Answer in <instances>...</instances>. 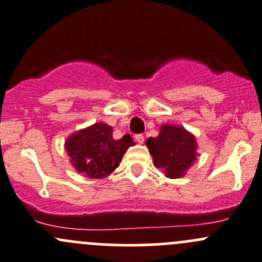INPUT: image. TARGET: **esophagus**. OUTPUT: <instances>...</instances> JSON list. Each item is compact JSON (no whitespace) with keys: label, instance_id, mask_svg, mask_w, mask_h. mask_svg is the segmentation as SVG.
<instances>
[{"label":"esophagus","instance_id":"1","mask_svg":"<svg viewBox=\"0 0 262 262\" xmlns=\"http://www.w3.org/2000/svg\"><path fill=\"white\" fill-rule=\"evenodd\" d=\"M134 139H136L138 143L142 144L144 142V136H143V134H136V136H134Z\"/></svg>","mask_w":262,"mask_h":262}]
</instances>
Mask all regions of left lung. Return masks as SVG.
<instances>
[{"instance_id":"1","label":"left lung","mask_w":262,"mask_h":262,"mask_svg":"<svg viewBox=\"0 0 262 262\" xmlns=\"http://www.w3.org/2000/svg\"><path fill=\"white\" fill-rule=\"evenodd\" d=\"M147 147L156 167L163 168L166 176L178 179L196 160V142L192 134L181 126L163 125L156 138L147 139Z\"/></svg>"}]
</instances>
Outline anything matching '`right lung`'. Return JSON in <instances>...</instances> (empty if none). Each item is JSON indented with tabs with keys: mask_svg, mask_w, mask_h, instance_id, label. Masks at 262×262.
I'll use <instances>...</instances> for the list:
<instances>
[{
	"mask_svg": "<svg viewBox=\"0 0 262 262\" xmlns=\"http://www.w3.org/2000/svg\"><path fill=\"white\" fill-rule=\"evenodd\" d=\"M133 144L129 134L115 141L112 126L96 123L71 136L66 142V149L78 172L102 179L118 167L125 150Z\"/></svg>",
	"mask_w": 262,
	"mask_h": 262,
	"instance_id": "1",
	"label": "right lung"
}]
</instances>
